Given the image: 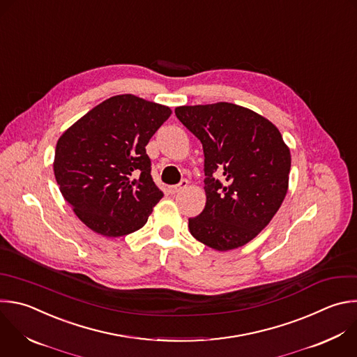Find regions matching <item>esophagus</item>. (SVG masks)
I'll list each match as a JSON object with an SVG mask.
<instances>
[{
	"label": "esophagus",
	"instance_id": "1",
	"mask_svg": "<svg viewBox=\"0 0 357 357\" xmlns=\"http://www.w3.org/2000/svg\"><path fill=\"white\" fill-rule=\"evenodd\" d=\"M188 186V181L186 179H182L178 185H172V186H169L168 188V192L171 193V195H175L176 192H179L181 189H185Z\"/></svg>",
	"mask_w": 357,
	"mask_h": 357
}]
</instances>
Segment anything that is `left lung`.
Instances as JSON below:
<instances>
[{
  "label": "left lung",
  "mask_w": 357,
  "mask_h": 357,
  "mask_svg": "<svg viewBox=\"0 0 357 357\" xmlns=\"http://www.w3.org/2000/svg\"><path fill=\"white\" fill-rule=\"evenodd\" d=\"M175 114L204 153L203 211L189 218L197 241L229 251L254 240L284 200L290 150L278 128L251 109L217 102L179 106ZM223 179L218 181L215 174Z\"/></svg>",
  "instance_id": "left-lung-1"
}]
</instances>
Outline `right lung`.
Returning a JSON list of instances; mask_svg holds the SVG:
<instances>
[{"mask_svg": "<svg viewBox=\"0 0 357 357\" xmlns=\"http://www.w3.org/2000/svg\"><path fill=\"white\" fill-rule=\"evenodd\" d=\"M171 113L132 93L116 95L61 135L54 176L66 202L92 231L122 236L147 222L164 193L151 178L146 146Z\"/></svg>", "mask_w": 357, "mask_h": 357, "instance_id": "obj_1", "label": "right lung"}]
</instances>
